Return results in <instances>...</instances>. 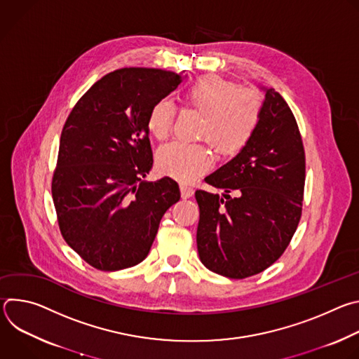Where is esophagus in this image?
Instances as JSON below:
<instances>
[{
  "label": "esophagus",
  "instance_id": "1",
  "mask_svg": "<svg viewBox=\"0 0 359 359\" xmlns=\"http://www.w3.org/2000/svg\"><path fill=\"white\" fill-rule=\"evenodd\" d=\"M180 193H182L183 198H189V197L193 196L194 190H193V187H190L187 184H180Z\"/></svg>",
  "mask_w": 359,
  "mask_h": 359
}]
</instances>
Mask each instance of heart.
Masks as SVG:
<instances>
[{"label": "heart", "instance_id": "heart-1", "mask_svg": "<svg viewBox=\"0 0 359 359\" xmlns=\"http://www.w3.org/2000/svg\"><path fill=\"white\" fill-rule=\"evenodd\" d=\"M187 105L203 115L198 136L206 139L222 156H234L251 140L262 116V100L219 76L198 78L186 93ZM176 108L168 97L153 104L147 115L150 135L165 140L173 129ZM212 166L209 149L201 143L172 142L156 156L158 172L187 183Z\"/></svg>", "mask_w": 359, "mask_h": 359}]
</instances>
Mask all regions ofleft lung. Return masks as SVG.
<instances>
[{"mask_svg": "<svg viewBox=\"0 0 359 359\" xmlns=\"http://www.w3.org/2000/svg\"><path fill=\"white\" fill-rule=\"evenodd\" d=\"M257 129L229 163L204 179L223 189L194 196L200 209L197 251L210 271L247 278L274 264L301 219L305 153L297 121L284 97L264 88ZM235 193V197L229 196Z\"/></svg>", "mask_w": 359, "mask_h": 359, "instance_id": "left-lung-1", "label": "left lung"}]
</instances>
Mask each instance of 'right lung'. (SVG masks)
I'll use <instances>...</instances> for the list:
<instances>
[{
  "label": "right lung",
  "instance_id": "obj_1",
  "mask_svg": "<svg viewBox=\"0 0 359 359\" xmlns=\"http://www.w3.org/2000/svg\"><path fill=\"white\" fill-rule=\"evenodd\" d=\"M182 82L179 74L122 68L95 82L71 111L60 140L53 198L64 240L100 271L143 262L179 184L144 182L153 166L147 115Z\"/></svg>",
  "mask_w": 359,
  "mask_h": 359
}]
</instances>
